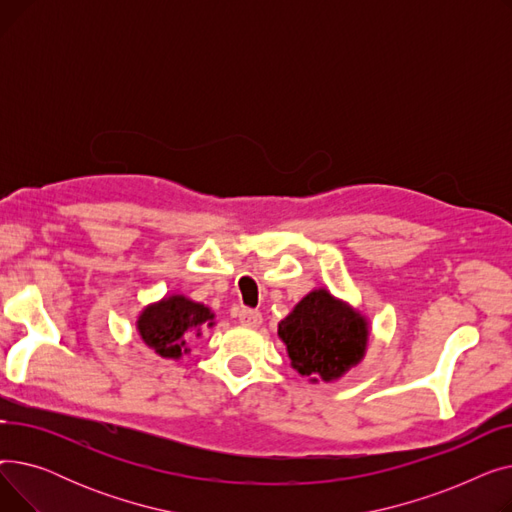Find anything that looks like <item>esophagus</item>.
<instances>
[{"label": "esophagus", "mask_w": 512, "mask_h": 512, "mask_svg": "<svg viewBox=\"0 0 512 512\" xmlns=\"http://www.w3.org/2000/svg\"><path fill=\"white\" fill-rule=\"evenodd\" d=\"M238 321L242 326H249V328H259L261 326V313L255 311V309H240L238 311Z\"/></svg>", "instance_id": "1"}]
</instances>
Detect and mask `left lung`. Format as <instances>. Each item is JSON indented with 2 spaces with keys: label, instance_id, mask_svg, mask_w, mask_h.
<instances>
[{
  "label": "left lung",
  "instance_id": "8db88e82",
  "mask_svg": "<svg viewBox=\"0 0 512 512\" xmlns=\"http://www.w3.org/2000/svg\"><path fill=\"white\" fill-rule=\"evenodd\" d=\"M292 369L311 384L336 382L357 367L369 346L367 317L326 288L303 297L278 324Z\"/></svg>",
  "mask_w": 512,
  "mask_h": 512
}]
</instances>
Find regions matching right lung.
Masks as SVG:
<instances>
[{"instance_id":"obj_1","label":"right lung","mask_w":512,"mask_h":512,"mask_svg":"<svg viewBox=\"0 0 512 512\" xmlns=\"http://www.w3.org/2000/svg\"><path fill=\"white\" fill-rule=\"evenodd\" d=\"M213 311L195 303L184 294H168L157 303L147 305L137 317L141 340L164 359H180L191 353L188 338L201 336V326L213 328Z\"/></svg>"}]
</instances>
